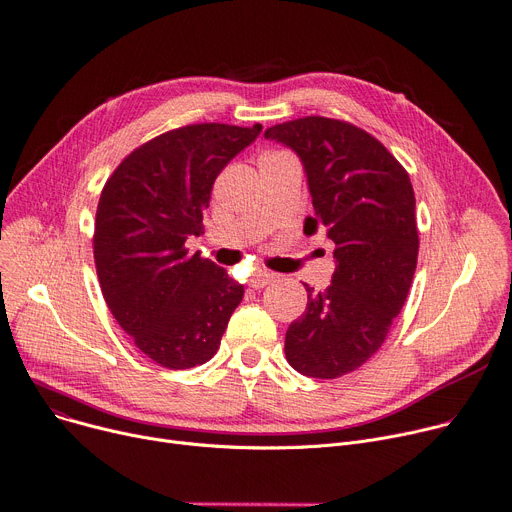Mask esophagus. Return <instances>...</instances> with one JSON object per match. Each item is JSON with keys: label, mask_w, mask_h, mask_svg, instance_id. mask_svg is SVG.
Instances as JSON below:
<instances>
[{"label": "esophagus", "mask_w": 512, "mask_h": 512, "mask_svg": "<svg viewBox=\"0 0 512 512\" xmlns=\"http://www.w3.org/2000/svg\"><path fill=\"white\" fill-rule=\"evenodd\" d=\"M276 280V276L271 274V271H267V269H257L255 274L251 276V280H249V286L251 288H263V286H267L269 282H274Z\"/></svg>", "instance_id": "34e87169"}]
</instances>
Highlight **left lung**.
Wrapping results in <instances>:
<instances>
[{"label":"left lung","instance_id":"left-lung-1","mask_svg":"<svg viewBox=\"0 0 512 512\" xmlns=\"http://www.w3.org/2000/svg\"><path fill=\"white\" fill-rule=\"evenodd\" d=\"M304 166L315 218L335 249L331 284L286 331V360L313 379H337L377 352L401 313L418 263L416 197L407 170L370 133L339 119L302 117L269 127Z\"/></svg>","mask_w":512,"mask_h":512}]
</instances>
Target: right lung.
<instances>
[{
  "label": "right lung",
  "instance_id": "1",
  "mask_svg": "<svg viewBox=\"0 0 512 512\" xmlns=\"http://www.w3.org/2000/svg\"><path fill=\"white\" fill-rule=\"evenodd\" d=\"M259 133V123L166 131L102 187L92 238L102 296L135 348L164 368L208 362L243 300V284L185 243L203 230L220 170Z\"/></svg>",
  "mask_w": 512,
  "mask_h": 512
}]
</instances>
